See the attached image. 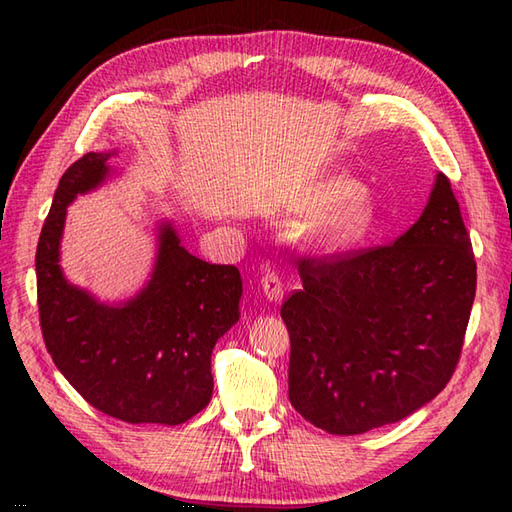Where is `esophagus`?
Masks as SVG:
<instances>
[{"label": "esophagus", "instance_id": "34e87169", "mask_svg": "<svg viewBox=\"0 0 512 512\" xmlns=\"http://www.w3.org/2000/svg\"><path fill=\"white\" fill-rule=\"evenodd\" d=\"M262 288H264V295L270 301H281L286 295V284H284V277L275 270H268V273L262 277Z\"/></svg>", "mask_w": 512, "mask_h": 512}]
</instances>
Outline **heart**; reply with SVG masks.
<instances>
[{
  "mask_svg": "<svg viewBox=\"0 0 512 512\" xmlns=\"http://www.w3.org/2000/svg\"><path fill=\"white\" fill-rule=\"evenodd\" d=\"M350 193V184L347 182H332L323 193V202H336L343 195ZM369 226V213L367 206L356 198H345L325 213L314 226V235L325 246H350L358 239L365 237Z\"/></svg>",
  "mask_w": 512,
  "mask_h": 512,
  "instance_id": "heart-1",
  "label": "heart"
}]
</instances>
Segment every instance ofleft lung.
<instances>
[{
	"instance_id": "obj_1",
	"label": "left lung",
	"mask_w": 512,
	"mask_h": 512,
	"mask_svg": "<svg viewBox=\"0 0 512 512\" xmlns=\"http://www.w3.org/2000/svg\"><path fill=\"white\" fill-rule=\"evenodd\" d=\"M281 306L288 398L334 436L398 422L447 387L469 325L477 264L451 182L438 173L420 220L396 242L301 257Z\"/></svg>"
}]
</instances>
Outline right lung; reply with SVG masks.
<instances>
[{"instance_id": "add662e5", "label": "right lung", "mask_w": 512, "mask_h": 512, "mask_svg": "<svg viewBox=\"0 0 512 512\" xmlns=\"http://www.w3.org/2000/svg\"><path fill=\"white\" fill-rule=\"evenodd\" d=\"M110 156L90 151L72 162L54 191L35 257L43 343L94 409L173 427L209 405L211 354L239 319L242 277L235 266L187 253L171 224H162L154 275L136 299L112 308L70 286L59 266L65 209L105 180Z\"/></svg>"}]
</instances>
